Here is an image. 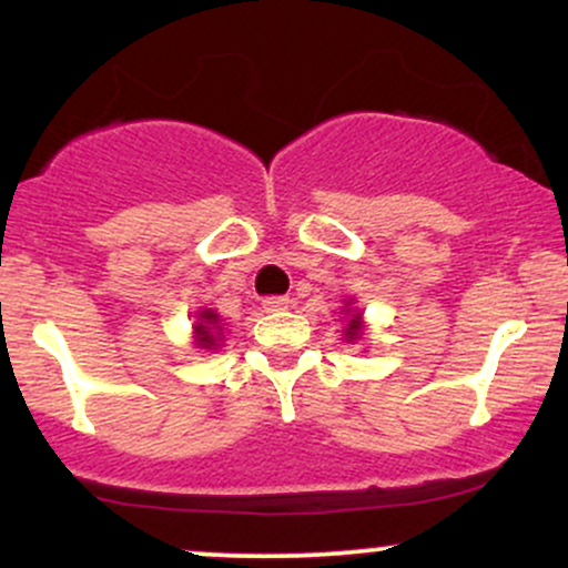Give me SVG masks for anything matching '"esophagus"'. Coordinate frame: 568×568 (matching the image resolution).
I'll return each mask as SVG.
<instances>
[{
  "mask_svg": "<svg viewBox=\"0 0 568 568\" xmlns=\"http://www.w3.org/2000/svg\"><path fill=\"white\" fill-rule=\"evenodd\" d=\"M291 304H293L291 296H270V298H264V310L266 312H283V310H288Z\"/></svg>",
  "mask_w": 568,
  "mask_h": 568,
  "instance_id": "esophagus-1",
  "label": "esophagus"
}]
</instances>
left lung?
Masks as SVG:
<instances>
[{"mask_svg": "<svg viewBox=\"0 0 568 568\" xmlns=\"http://www.w3.org/2000/svg\"><path fill=\"white\" fill-rule=\"evenodd\" d=\"M361 336H363V321H361V312H355V315L347 321V328H344V338H347V342H357Z\"/></svg>", "mask_w": 568, "mask_h": 568, "instance_id": "1", "label": "left lung"}]
</instances>
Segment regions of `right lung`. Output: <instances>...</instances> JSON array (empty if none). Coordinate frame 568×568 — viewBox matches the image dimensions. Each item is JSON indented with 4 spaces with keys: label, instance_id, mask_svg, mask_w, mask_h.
I'll return each mask as SVG.
<instances>
[{
    "label": "right lung",
    "instance_id": "add662e5",
    "mask_svg": "<svg viewBox=\"0 0 568 568\" xmlns=\"http://www.w3.org/2000/svg\"><path fill=\"white\" fill-rule=\"evenodd\" d=\"M194 338L202 349H216V342L221 338V325L219 315L213 310H202L194 323Z\"/></svg>",
    "mask_w": 568,
    "mask_h": 568
}]
</instances>
